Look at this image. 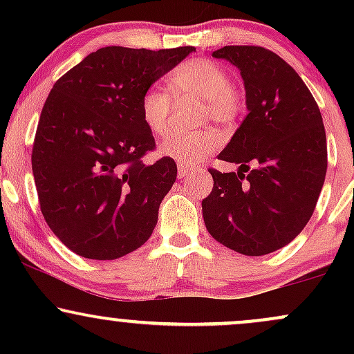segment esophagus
Returning <instances> with one entry per match:
<instances>
[{"label":"esophagus","instance_id":"esophagus-1","mask_svg":"<svg viewBox=\"0 0 354 354\" xmlns=\"http://www.w3.org/2000/svg\"><path fill=\"white\" fill-rule=\"evenodd\" d=\"M189 173H191V168H188V166H185V165H178V178H185V176H188Z\"/></svg>","mask_w":354,"mask_h":354}]
</instances>
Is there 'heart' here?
Returning <instances> with one entry per match:
<instances>
[{
  "label": "heart",
  "mask_w": 354,
  "mask_h": 354,
  "mask_svg": "<svg viewBox=\"0 0 354 354\" xmlns=\"http://www.w3.org/2000/svg\"><path fill=\"white\" fill-rule=\"evenodd\" d=\"M230 73L211 59H189L180 64L169 78V88L176 98L189 96L203 101L201 121H213L228 128L238 120L243 103L239 93L230 84ZM141 120L153 135L161 136L168 131L171 96L161 88L146 89L141 98ZM221 143L218 133L200 131L194 135L173 133L160 146L161 156L171 158L185 166L200 165L206 156L216 151Z\"/></svg>",
  "instance_id": "1"
}]
</instances>
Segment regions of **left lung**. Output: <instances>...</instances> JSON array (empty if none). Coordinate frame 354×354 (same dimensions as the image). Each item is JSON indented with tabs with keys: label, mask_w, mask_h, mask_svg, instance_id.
<instances>
[{
	"label": "left lung",
	"mask_w": 354,
	"mask_h": 354,
	"mask_svg": "<svg viewBox=\"0 0 354 354\" xmlns=\"http://www.w3.org/2000/svg\"><path fill=\"white\" fill-rule=\"evenodd\" d=\"M213 58L239 70L248 115L218 156L239 165L238 173L209 169L214 186L201 203L206 230L241 254L273 253L301 233L319 198L328 168L323 118L298 73L276 53L225 46Z\"/></svg>",
	"instance_id": "left-lung-1"
}]
</instances>
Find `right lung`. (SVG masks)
Wrapping results in <instances>:
<instances>
[{"mask_svg":"<svg viewBox=\"0 0 354 354\" xmlns=\"http://www.w3.org/2000/svg\"><path fill=\"white\" fill-rule=\"evenodd\" d=\"M193 46H106L56 81L36 129L31 166L39 206L64 246L88 259H116L145 245L176 163L154 149L141 98Z\"/></svg>","mask_w":354,"mask_h":354,"instance_id":"1","label":"right lung"}]
</instances>
